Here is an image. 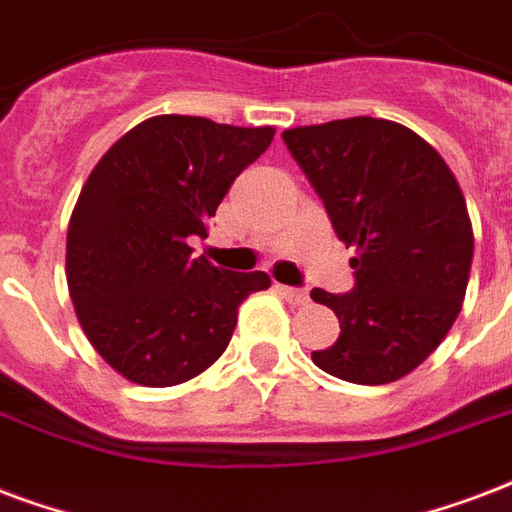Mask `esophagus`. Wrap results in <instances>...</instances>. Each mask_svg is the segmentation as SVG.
I'll list each match as a JSON object with an SVG mask.
<instances>
[{"label":"esophagus","mask_w":512,"mask_h":512,"mask_svg":"<svg viewBox=\"0 0 512 512\" xmlns=\"http://www.w3.org/2000/svg\"><path fill=\"white\" fill-rule=\"evenodd\" d=\"M278 294L291 305H307V291L302 288H291V286H278Z\"/></svg>","instance_id":"34e87169"}]
</instances>
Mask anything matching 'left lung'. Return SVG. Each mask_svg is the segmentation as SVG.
Segmentation results:
<instances>
[{
  "mask_svg": "<svg viewBox=\"0 0 512 512\" xmlns=\"http://www.w3.org/2000/svg\"><path fill=\"white\" fill-rule=\"evenodd\" d=\"M283 142L359 253L348 294L310 291L340 321L337 343L313 351L315 367L361 386L405 378L464 302L475 240L459 183L424 137L383 118L297 126Z\"/></svg>",
  "mask_w": 512,
  "mask_h": 512,
  "instance_id": "left-lung-1",
  "label": "left lung"
}]
</instances>
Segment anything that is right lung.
I'll list each match as a JSON object with an SVG mask.
<instances>
[{
	"mask_svg": "<svg viewBox=\"0 0 512 512\" xmlns=\"http://www.w3.org/2000/svg\"><path fill=\"white\" fill-rule=\"evenodd\" d=\"M275 129L156 115L99 159L67 232L69 297L96 353L140 386L205 372L232 340L237 310L267 272L194 259L226 191L270 148Z\"/></svg>",
	"mask_w": 512,
	"mask_h": 512,
	"instance_id": "obj_1",
	"label": "right lung"
}]
</instances>
